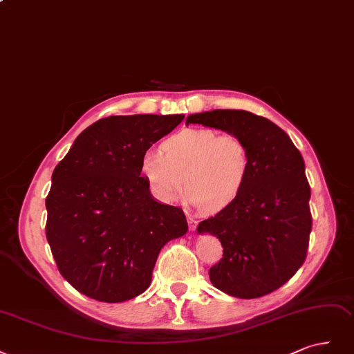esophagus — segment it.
Listing matches in <instances>:
<instances>
[{"instance_id": "obj_1", "label": "esophagus", "mask_w": 354, "mask_h": 354, "mask_svg": "<svg viewBox=\"0 0 354 354\" xmlns=\"http://www.w3.org/2000/svg\"><path fill=\"white\" fill-rule=\"evenodd\" d=\"M188 223H189V230L194 232L197 230V225H198V221L194 218V216H188Z\"/></svg>"}]
</instances>
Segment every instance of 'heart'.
<instances>
[{
	"label": "heart",
	"instance_id": "heart-1",
	"mask_svg": "<svg viewBox=\"0 0 354 354\" xmlns=\"http://www.w3.org/2000/svg\"><path fill=\"white\" fill-rule=\"evenodd\" d=\"M160 150L142 154L140 174L165 204L176 201L187 184L185 200L192 206L222 210L243 192L252 170L248 147L234 133L182 129L165 140Z\"/></svg>",
	"mask_w": 354,
	"mask_h": 354
}]
</instances>
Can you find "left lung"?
I'll list each match as a JSON object with an SVG mask.
<instances>
[{
	"label": "left lung",
	"instance_id": "1",
	"mask_svg": "<svg viewBox=\"0 0 354 354\" xmlns=\"http://www.w3.org/2000/svg\"><path fill=\"white\" fill-rule=\"evenodd\" d=\"M188 123L221 129L243 138L252 170L238 198L200 222L223 257L209 270L216 288L238 299H257L278 290L306 260L312 214L304 160L290 136L266 118L245 110H212L187 118Z\"/></svg>",
	"mask_w": 354,
	"mask_h": 354
}]
</instances>
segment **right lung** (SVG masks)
<instances>
[{
    "label": "right lung",
    "mask_w": 354,
    "mask_h": 354,
    "mask_svg": "<svg viewBox=\"0 0 354 354\" xmlns=\"http://www.w3.org/2000/svg\"><path fill=\"white\" fill-rule=\"evenodd\" d=\"M184 115L110 116L77 135L45 200L47 239L63 278L98 301L122 303L151 283L160 250L188 231L180 207L157 201L142 154Z\"/></svg>",
    "instance_id": "add662e5"
}]
</instances>
